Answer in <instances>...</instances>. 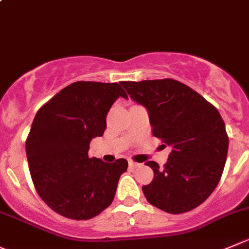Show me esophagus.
Listing matches in <instances>:
<instances>
[{"mask_svg": "<svg viewBox=\"0 0 249 249\" xmlns=\"http://www.w3.org/2000/svg\"><path fill=\"white\" fill-rule=\"evenodd\" d=\"M128 164H129V166H131V167H137V166H139V165H141V164H138V162H136V161H132V160L128 162Z\"/></svg>", "mask_w": 249, "mask_h": 249, "instance_id": "esophagus-1", "label": "esophagus"}]
</instances>
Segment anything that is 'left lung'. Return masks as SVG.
<instances>
[{"mask_svg":"<svg viewBox=\"0 0 249 249\" xmlns=\"http://www.w3.org/2000/svg\"><path fill=\"white\" fill-rule=\"evenodd\" d=\"M121 84L146 107L153 136L172 148L162 167L145 164L154 171L153 181L142 188L146 200L170 214L197 208L216 188L226 162L229 137L219 111L170 78Z\"/></svg>","mask_w":249,"mask_h":249,"instance_id":"left-lung-1","label":"left lung"}]
</instances>
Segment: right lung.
<instances>
[{
  "instance_id": "obj_1",
  "label": "right lung",
  "mask_w": 249,
  "mask_h": 249,
  "mask_svg": "<svg viewBox=\"0 0 249 249\" xmlns=\"http://www.w3.org/2000/svg\"><path fill=\"white\" fill-rule=\"evenodd\" d=\"M128 98L118 83L75 82L39 108L25 150L30 176L53 212L89 220L110 207L126 159L106 164L88 155L90 141L106 129V116L117 98Z\"/></svg>"
}]
</instances>
